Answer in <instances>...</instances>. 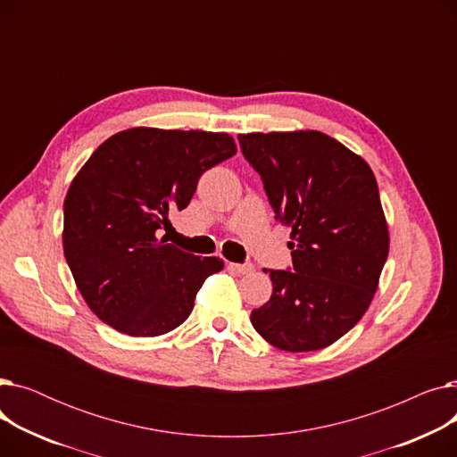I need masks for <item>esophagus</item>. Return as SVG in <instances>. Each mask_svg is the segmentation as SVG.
Segmentation results:
<instances>
[{
  "instance_id": "obj_1",
  "label": "esophagus",
  "mask_w": 457,
  "mask_h": 457,
  "mask_svg": "<svg viewBox=\"0 0 457 457\" xmlns=\"http://www.w3.org/2000/svg\"><path fill=\"white\" fill-rule=\"evenodd\" d=\"M229 269L237 274H250L253 270L252 265H237V262H229Z\"/></svg>"
}]
</instances>
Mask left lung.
I'll return each instance as SVG.
<instances>
[{
    "mask_svg": "<svg viewBox=\"0 0 457 457\" xmlns=\"http://www.w3.org/2000/svg\"><path fill=\"white\" fill-rule=\"evenodd\" d=\"M238 142L293 250V270H265L272 296L250 320L279 350H322L367 313L389 255L374 172L320 131L248 133Z\"/></svg>",
    "mask_w": 457,
    "mask_h": 457,
    "instance_id": "left-lung-1",
    "label": "left lung"
}]
</instances>
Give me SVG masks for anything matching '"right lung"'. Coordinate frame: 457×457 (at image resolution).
<instances>
[{
  "label": "right lung",
  "instance_id": "1",
  "mask_svg": "<svg viewBox=\"0 0 457 457\" xmlns=\"http://www.w3.org/2000/svg\"><path fill=\"white\" fill-rule=\"evenodd\" d=\"M235 154L228 133L131 128L88 157L64 198L62 248L96 317L131 337L187 320L224 261L185 253L159 233L188 205L200 176Z\"/></svg>",
  "mask_w": 457,
  "mask_h": 457
}]
</instances>
